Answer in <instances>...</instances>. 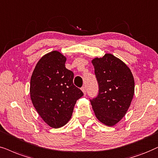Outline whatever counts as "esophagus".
Masks as SVG:
<instances>
[{"label":"esophagus","instance_id":"esophagus-1","mask_svg":"<svg viewBox=\"0 0 158 158\" xmlns=\"http://www.w3.org/2000/svg\"><path fill=\"white\" fill-rule=\"evenodd\" d=\"M81 90H82L84 94H85V95H86V87H85V86H83V87H81Z\"/></svg>","mask_w":158,"mask_h":158}]
</instances>
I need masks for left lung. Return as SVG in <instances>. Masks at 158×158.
Instances as JSON below:
<instances>
[{
	"mask_svg": "<svg viewBox=\"0 0 158 158\" xmlns=\"http://www.w3.org/2000/svg\"><path fill=\"white\" fill-rule=\"evenodd\" d=\"M98 93L89 99L98 119L113 126L123 118L134 95L135 83L131 70L111 54L92 61Z\"/></svg>",
	"mask_w": 158,
	"mask_h": 158,
	"instance_id": "left-lung-1",
	"label": "left lung"
}]
</instances>
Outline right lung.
I'll use <instances>...</instances> for the list:
<instances>
[{"mask_svg": "<svg viewBox=\"0 0 158 158\" xmlns=\"http://www.w3.org/2000/svg\"><path fill=\"white\" fill-rule=\"evenodd\" d=\"M66 58L57 51L43 56L31 79L32 103L43 120L58 128L71 119L77 101L84 93L73 85V73L65 66Z\"/></svg>", "mask_w": 158, "mask_h": 158, "instance_id": "obj_1", "label": "right lung"}]
</instances>
